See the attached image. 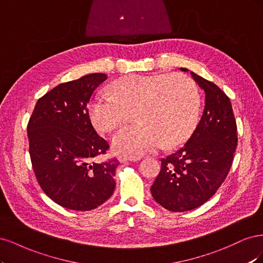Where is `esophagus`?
Returning a JSON list of instances; mask_svg holds the SVG:
<instances>
[{
    "mask_svg": "<svg viewBox=\"0 0 263 263\" xmlns=\"http://www.w3.org/2000/svg\"><path fill=\"white\" fill-rule=\"evenodd\" d=\"M140 157L138 156H131V155H120L118 157V160H119L120 163H125V162H137L139 160Z\"/></svg>",
    "mask_w": 263,
    "mask_h": 263,
    "instance_id": "1",
    "label": "esophagus"
}]
</instances>
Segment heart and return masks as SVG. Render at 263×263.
Segmentation results:
<instances>
[{
  "label": "heart",
  "instance_id": "b5f03b06",
  "mask_svg": "<svg viewBox=\"0 0 263 263\" xmlns=\"http://www.w3.org/2000/svg\"><path fill=\"white\" fill-rule=\"evenodd\" d=\"M111 95H98L89 106V118L99 132L124 124L128 111L137 109V125L112 139L116 151L138 156L163 145L183 142L196 128L201 95L196 81L182 73L133 75L112 84Z\"/></svg>",
  "mask_w": 263,
  "mask_h": 263
}]
</instances>
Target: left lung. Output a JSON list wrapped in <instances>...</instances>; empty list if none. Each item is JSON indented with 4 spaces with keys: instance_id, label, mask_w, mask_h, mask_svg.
<instances>
[{
    "instance_id": "left-lung-1",
    "label": "left lung",
    "mask_w": 263,
    "mask_h": 263,
    "mask_svg": "<svg viewBox=\"0 0 263 263\" xmlns=\"http://www.w3.org/2000/svg\"><path fill=\"white\" fill-rule=\"evenodd\" d=\"M191 75L205 91L203 114L183 146L162 158L151 187L155 201L172 212L193 210L214 196L230 173L238 142L230 98L213 82Z\"/></svg>"
}]
</instances>
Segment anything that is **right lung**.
<instances>
[{
    "mask_svg": "<svg viewBox=\"0 0 263 263\" xmlns=\"http://www.w3.org/2000/svg\"><path fill=\"white\" fill-rule=\"evenodd\" d=\"M107 75L62 83L38 99L27 124L29 155L47 196L65 209L90 211L112 196L119 160L98 163L109 144L90 122L88 105Z\"/></svg>",
    "mask_w": 263,
    "mask_h": 263,
    "instance_id": "obj_1",
    "label": "right lung"
}]
</instances>
